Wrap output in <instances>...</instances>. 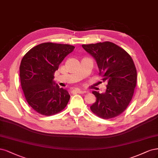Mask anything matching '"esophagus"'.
I'll return each instance as SVG.
<instances>
[{"instance_id": "obj_1", "label": "esophagus", "mask_w": 158, "mask_h": 158, "mask_svg": "<svg viewBox=\"0 0 158 158\" xmlns=\"http://www.w3.org/2000/svg\"><path fill=\"white\" fill-rule=\"evenodd\" d=\"M73 93H79V94H83L85 93V91L83 90H79V89H75L72 91Z\"/></svg>"}]
</instances>
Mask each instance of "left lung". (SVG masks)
I'll list each match as a JSON object with an SVG mask.
<instances>
[{
	"label": "left lung",
	"mask_w": 158,
	"mask_h": 158,
	"mask_svg": "<svg viewBox=\"0 0 158 158\" xmlns=\"http://www.w3.org/2000/svg\"><path fill=\"white\" fill-rule=\"evenodd\" d=\"M82 47L96 60L102 81L108 83L104 93L93 91L96 100L90 110L103 119L115 118L123 112L133 98L137 77L133 60L125 50L111 42Z\"/></svg>",
	"instance_id": "8db88e82"
}]
</instances>
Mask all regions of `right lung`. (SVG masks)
<instances>
[{
	"mask_svg": "<svg viewBox=\"0 0 158 158\" xmlns=\"http://www.w3.org/2000/svg\"><path fill=\"white\" fill-rule=\"evenodd\" d=\"M75 47L69 44L44 43L25 54L19 66V77L25 99L43 115H52L65 108L70 98L65 89L54 81V73Z\"/></svg>",
	"mask_w": 158,
	"mask_h": 158,
	"instance_id": "right-lung-1",
	"label": "right lung"
}]
</instances>
